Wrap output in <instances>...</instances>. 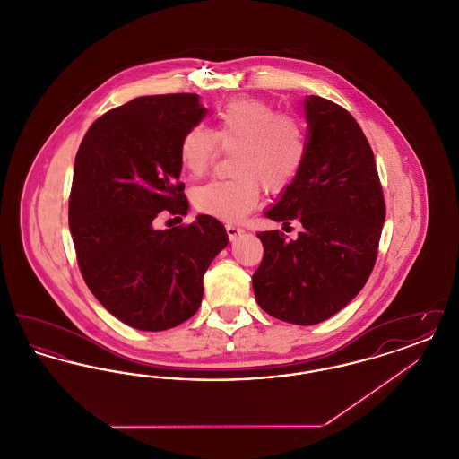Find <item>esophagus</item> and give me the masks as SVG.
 Instances as JSON below:
<instances>
[{"label": "esophagus", "instance_id": "esophagus-1", "mask_svg": "<svg viewBox=\"0 0 459 459\" xmlns=\"http://www.w3.org/2000/svg\"><path fill=\"white\" fill-rule=\"evenodd\" d=\"M225 230H227V236H229V239L230 240L238 239L240 234L244 232L242 229L236 227V225H232V223H227V225H225Z\"/></svg>", "mask_w": 459, "mask_h": 459}]
</instances>
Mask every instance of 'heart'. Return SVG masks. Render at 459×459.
<instances>
[{"label": "heart", "instance_id": "obj_1", "mask_svg": "<svg viewBox=\"0 0 459 459\" xmlns=\"http://www.w3.org/2000/svg\"><path fill=\"white\" fill-rule=\"evenodd\" d=\"M220 150L230 153L232 178L212 180L193 191L199 213L239 221L260 201L262 186L282 193L301 172L306 160L303 127L256 98H239L220 109L215 129L196 126L184 134L178 148L182 169L193 177L210 170Z\"/></svg>", "mask_w": 459, "mask_h": 459}]
</instances>
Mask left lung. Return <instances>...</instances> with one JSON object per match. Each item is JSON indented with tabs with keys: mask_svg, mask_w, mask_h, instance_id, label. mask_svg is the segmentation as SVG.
I'll return each instance as SVG.
<instances>
[{
	"mask_svg": "<svg viewBox=\"0 0 459 459\" xmlns=\"http://www.w3.org/2000/svg\"><path fill=\"white\" fill-rule=\"evenodd\" d=\"M306 160L264 217L301 221L298 239L266 230L253 289L263 311L315 325L363 289L378 253L385 201L370 144L348 109L306 96Z\"/></svg>",
	"mask_w": 459,
	"mask_h": 459,
	"instance_id": "left-lung-1",
	"label": "left lung"
}]
</instances>
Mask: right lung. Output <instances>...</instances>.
Listing matches in <instances>:
<instances>
[{"label":"right lung","instance_id":"1","mask_svg":"<svg viewBox=\"0 0 459 459\" xmlns=\"http://www.w3.org/2000/svg\"><path fill=\"white\" fill-rule=\"evenodd\" d=\"M208 109L197 94L141 96L109 109L84 135L74 165L68 225L94 298L129 327L160 332L189 320L203 277L229 244L210 215L160 230L161 212L189 203L178 148Z\"/></svg>","mask_w":459,"mask_h":459}]
</instances>
